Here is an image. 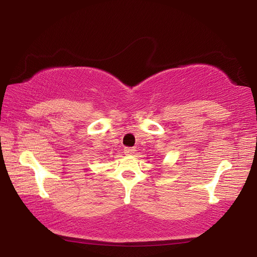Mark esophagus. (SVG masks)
I'll return each instance as SVG.
<instances>
[{
    "label": "esophagus",
    "mask_w": 257,
    "mask_h": 257,
    "mask_svg": "<svg viewBox=\"0 0 257 257\" xmlns=\"http://www.w3.org/2000/svg\"><path fill=\"white\" fill-rule=\"evenodd\" d=\"M135 150L134 147H124V150H123V153L125 154V155H132V154H134L135 153Z\"/></svg>",
    "instance_id": "34e87169"
}]
</instances>
